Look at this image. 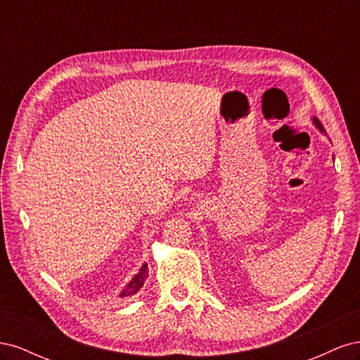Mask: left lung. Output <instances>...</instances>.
<instances>
[{
  "instance_id": "1",
  "label": "left lung",
  "mask_w": 360,
  "mask_h": 360,
  "mask_svg": "<svg viewBox=\"0 0 360 360\" xmlns=\"http://www.w3.org/2000/svg\"><path fill=\"white\" fill-rule=\"evenodd\" d=\"M314 123H315V124H317V127H320V130H323V127H321V123L319 122V120H317V118H314Z\"/></svg>"
}]
</instances>
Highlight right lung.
I'll list each match as a JSON object with an SVG mask.
<instances>
[{
    "mask_svg": "<svg viewBox=\"0 0 360 360\" xmlns=\"http://www.w3.org/2000/svg\"><path fill=\"white\" fill-rule=\"evenodd\" d=\"M147 276H148V266L147 264H144L143 266V269H141V271L139 274L129 282V285L123 290V292L120 294V297H129V296H134L135 292H138L139 291V288L144 285V282H146V279H147Z\"/></svg>",
    "mask_w": 360,
    "mask_h": 360,
    "instance_id": "obj_1",
    "label": "right lung"
}]
</instances>
